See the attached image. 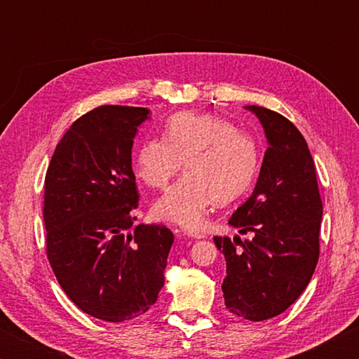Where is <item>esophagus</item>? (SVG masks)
<instances>
[{
  "mask_svg": "<svg viewBox=\"0 0 359 359\" xmlns=\"http://www.w3.org/2000/svg\"><path fill=\"white\" fill-rule=\"evenodd\" d=\"M184 234L191 239H204L205 238V234L199 233V231H193V229H184Z\"/></svg>",
  "mask_w": 359,
  "mask_h": 359,
  "instance_id": "34e87169",
  "label": "esophagus"
}]
</instances>
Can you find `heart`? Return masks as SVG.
I'll list each match as a JSON object with an SVG mask.
<instances>
[{
	"instance_id": "1",
	"label": "heart",
	"mask_w": 359,
	"mask_h": 359,
	"mask_svg": "<svg viewBox=\"0 0 359 359\" xmlns=\"http://www.w3.org/2000/svg\"><path fill=\"white\" fill-rule=\"evenodd\" d=\"M165 136L144 141L136 156L137 175L154 188H165L185 161L187 174L155 203L163 220L196 228L217 199L233 201L257 174V141L217 115L175 114Z\"/></svg>"
}]
</instances>
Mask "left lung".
Instances as JSON below:
<instances>
[{"mask_svg":"<svg viewBox=\"0 0 359 359\" xmlns=\"http://www.w3.org/2000/svg\"><path fill=\"white\" fill-rule=\"evenodd\" d=\"M264 130L267 149L252 196L229 218L252 239L236 249L214 238L226 259L222 291L229 312L250 321L277 317L311 282L320 253L323 204L307 142L288 118L259 106H245Z\"/></svg>","mask_w":359,"mask_h":359,"instance_id":"1","label":"left lung"}]
</instances>
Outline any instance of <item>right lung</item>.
Masks as SVG:
<instances>
[{"label": "right lung", "instance_id": "right-lung-1", "mask_svg": "<svg viewBox=\"0 0 359 359\" xmlns=\"http://www.w3.org/2000/svg\"><path fill=\"white\" fill-rule=\"evenodd\" d=\"M145 107L101 106L77 118L46 174L47 257L60 287L85 313L111 323L139 317L165 285L174 234L137 224L133 141Z\"/></svg>", "mask_w": 359, "mask_h": 359}]
</instances>
